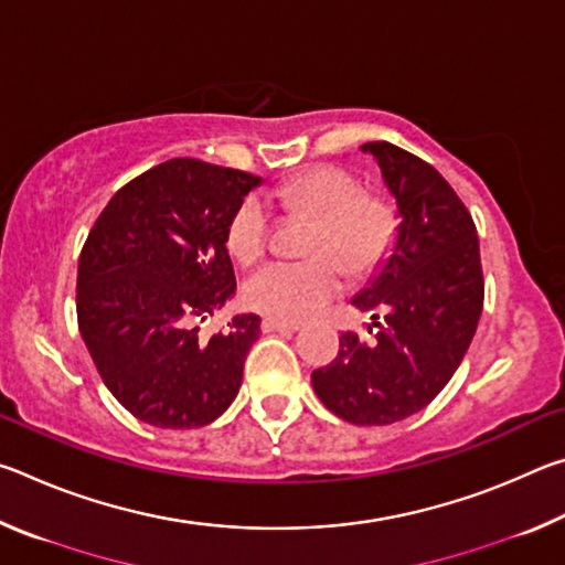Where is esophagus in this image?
I'll use <instances>...</instances> for the list:
<instances>
[{
  "label": "esophagus",
  "instance_id": "obj_1",
  "mask_svg": "<svg viewBox=\"0 0 565 565\" xmlns=\"http://www.w3.org/2000/svg\"><path fill=\"white\" fill-rule=\"evenodd\" d=\"M262 329H264L266 333H271V331H281V333H294V331H299V323H289V321H281V319L266 317V319L262 321Z\"/></svg>",
  "mask_w": 565,
  "mask_h": 565
}]
</instances>
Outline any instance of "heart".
<instances>
[{
    "label": "heart",
    "instance_id": "heart-1",
    "mask_svg": "<svg viewBox=\"0 0 565 565\" xmlns=\"http://www.w3.org/2000/svg\"><path fill=\"white\" fill-rule=\"evenodd\" d=\"M281 202L319 218L309 242V262H269L244 284L252 309L281 321L317 317L347 286L351 276H366L384 262L396 234L391 209L369 199L361 181L349 171L317 167L294 177L279 189ZM226 246L238 262L252 264L269 246V206L248 194L234 209Z\"/></svg>",
    "mask_w": 565,
    "mask_h": 565
}]
</instances>
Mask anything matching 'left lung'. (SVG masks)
Returning <instances> with one entry per match:
<instances>
[{
    "instance_id": "obj_1",
    "label": "left lung",
    "mask_w": 565,
    "mask_h": 565,
    "mask_svg": "<svg viewBox=\"0 0 565 565\" xmlns=\"http://www.w3.org/2000/svg\"><path fill=\"white\" fill-rule=\"evenodd\" d=\"M361 151L374 157L401 218L391 254L351 299L376 337L341 333L339 356L311 384L349 424L388 426L426 408L456 374L483 311V271L473 218L431 164L388 141Z\"/></svg>"
}]
</instances>
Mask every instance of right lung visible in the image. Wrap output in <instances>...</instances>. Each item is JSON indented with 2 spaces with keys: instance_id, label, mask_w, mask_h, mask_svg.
<instances>
[{
  "instance_id": "1",
  "label": "right lung",
  "mask_w": 565,
  "mask_h": 565,
  "mask_svg": "<svg viewBox=\"0 0 565 565\" xmlns=\"http://www.w3.org/2000/svg\"><path fill=\"white\" fill-rule=\"evenodd\" d=\"M259 177L169 159L111 196L76 271V319L104 384L159 428H199L232 406L262 319L236 313L199 337L236 294L226 228Z\"/></svg>"
}]
</instances>
